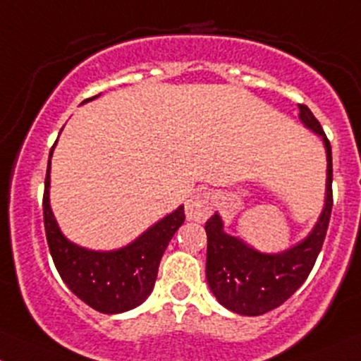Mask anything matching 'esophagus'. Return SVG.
<instances>
[{
  "label": "esophagus",
  "mask_w": 361,
  "mask_h": 361,
  "mask_svg": "<svg viewBox=\"0 0 361 361\" xmlns=\"http://www.w3.org/2000/svg\"><path fill=\"white\" fill-rule=\"evenodd\" d=\"M214 207V195L211 192H197L187 200L185 205V214L188 221L202 223L211 216Z\"/></svg>",
  "instance_id": "obj_1"
}]
</instances>
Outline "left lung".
I'll use <instances>...</instances> for the list:
<instances>
[{"label": "left lung", "instance_id": "1", "mask_svg": "<svg viewBox=\"0 0 361 361\" xmlns=\"http://www.w3.org/2000/svg\"><path fill=\"white\" fill-rule=\"evenodd\" d=\"M300 121L324 142L327 156L326 200L312 231L279 253L259 252L238 236L224 231L219 214L205 223L207 233V284L217 302L240 315H262L274 310L305 283L314 267L332 211V154L322 126L305 104H298Z\"/></svg>", "mask_w": 361, "mask_h": 361}]
</instances>
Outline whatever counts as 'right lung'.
Wrapping results in <instances>:
<instances>
[{"instance_id": "right-lung-1", "label": "right lung", "mask_w": 361, "mask_h": 361, "mask_svg": "<svg viewBox=\"0 0 361 361\" xmlns=\"http://www.w3.org/2000/svg\"><path fill=\"white\" fill-rule=\"evenodd\" d=\"M96 97L99 96L85 99L82 104ZM54 145L47 161L42 211L47 245L59 276L71 293L101 314L132 310L144 303L154 290L162 253L178 228L185 223L183 205L118 250H89L80 247L63 235L51 211V157Z\"/></svg>"}]
</instances>
